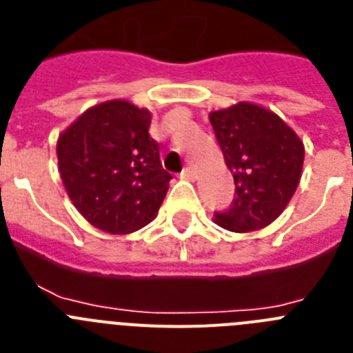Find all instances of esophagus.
I'll return each instance as SVG.
<instances>
[{"label": "esophagus", "instance_id": "obj_1", "mask_svg": "<svg viewBox=\"0 0 353 353\" xmlns=\"http://www.w3.org/2000/svg\"><path fill=\"white\" fill-rule=\"evenodd\" d=\"M180 176H182V179H185V180H194L196 179V173L191 170V168H185V170H183L182 173H180Z\"/></svg>", "mask_w": 353, "mask_h": 353}]
</instances>
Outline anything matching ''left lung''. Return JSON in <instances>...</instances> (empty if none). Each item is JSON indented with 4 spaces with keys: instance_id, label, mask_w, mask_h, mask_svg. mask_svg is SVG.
Here are the masks:
<instances>
[{
    "instance_id": "1",
    "label": "left lung",
    "mask_w": 353,
    "mask_h": 353,
    "mask_svg": "<svg viewBox=\"0 0 353 353\" xmlns=\"http://www.w3.org/2000/svg\"><path fill=\"white\" fill-rule=\"evenodd\" d=\"M235 198L214 219L230 232H256L276 221L301 182L304 145L281 118L251 102L210 113Z\"/></svg>"
}]
</instances>
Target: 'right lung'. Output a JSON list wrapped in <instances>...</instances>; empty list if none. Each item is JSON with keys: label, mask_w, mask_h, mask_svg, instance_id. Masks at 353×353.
Returning <instances> with one entry per match:
<instances>
[{"label": "right lung", "mask_w": 353, "mask_h": 353, "mask_svg": "<svg viewBox=\"0 0 353 353\" xmlns=\"http://www.w3.org/2000/svg\"><path fill=\"white\" fill-rule=\"evenodd\" d=\"M152 113L127 101L84 111L61 132L56 154L68 198L102 232L132 233L157 215L171 174L148 134Z\"/></svg>", "instance_id": "right-lung-1"}]
</instances>
